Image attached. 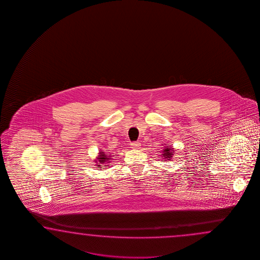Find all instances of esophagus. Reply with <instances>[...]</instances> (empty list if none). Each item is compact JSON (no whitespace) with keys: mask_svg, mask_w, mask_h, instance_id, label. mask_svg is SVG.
Listing matches in <instances>:
<instances>
[{"mask_svg":"<svg viewBox=\"0 0 260 260\" xmlns=\"http://www.w3.org/2000/svg\"><path fill=\"white\" fill-rule=\"evenodd\" d=\"M140 143L139 142H138V141H136V142H133V143H131V148H133V149H140Z\"/></svg>","mask_w":260,"mask_h":260,"instance_id":"esophagus-1","label":"esophagus"}]
</instances>
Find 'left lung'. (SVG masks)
<instances>
[{
  "label": "left lung",
  "mask_w": 260,
  "mask_h": 260,
  "mask_svg": "<svg viewBox=\"0 0 260 260\" xmlns=\"http://www.w3.org/2000/svg\"><path fill=\"white\" fill-rule=\"evenodd\" d=\"M161 152V156L164 157V159L166 160H171L173 158V155L175 154V149L174 148L170 146V145H166V147L162 148V150L160 151Z\"/></svg>",
  "instance_id": "8db88e82"
}]
</instances>
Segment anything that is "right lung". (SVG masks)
<instances>
[{
	"label": "right lung",
	"instance_id": "1",
	"mask_svg": "<svg viewBox=\"0 0 260 260\" xmlns=\"http://www.w3.org/2000/svg\"><path fill=\"white\" fill-rule=\"evenodd\" d=\"M112 156H113V155H111V153L107 152L105 150L100 149L98 157L94 160V164L96 165L95 166L100 167V169L102 168L101 165H106V167H109V164H111V160H112ZM99 170H100V169H99Z\"/></svg>",
	"mask_w": 260,
	"mask_h": 260
}]
</instances>
